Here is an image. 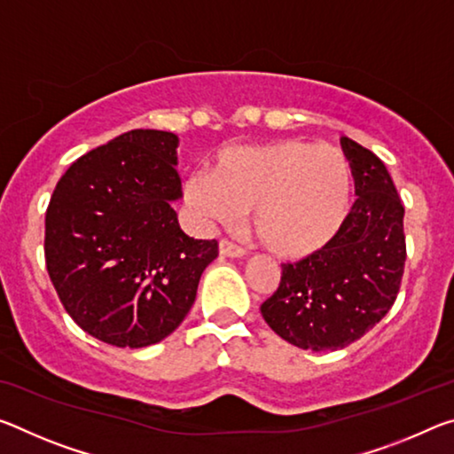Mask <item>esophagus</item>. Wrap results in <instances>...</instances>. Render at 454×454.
Masks as SVG:
<instances>
[{"label": "esophagus", "mask_w": 454, "mask_h": 454, "mask_svg": "<svg viewBox=\"0 0 454 454\" xmlns=\"http://www.w3.org/2000/svg\"><path fill=\"white\" fill-rule=\"evenodd\" d=\"M218 250L222 256H228V258H240L244 256V248H240L239 244L230 242V240H220L218 242Z\"/></svg>", "instance_id": "esophagus-1"}]
</instances>
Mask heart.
<instances>
[{"label": "heart", "mask_w": 454, "mask_h": 454, "mask_svg": "<svg viewBox=\"0 0 454 454\" xmlns=\"http://www.w3.org/2000/svg\"><path fill=\"white\" fill-rule=\"evenodd\" d=\"M184 198L201 220L232 226L253 212L256 240L286 261L327 248L349 212L351 168L331 145L280 141L222 151L214 176L196 171Z\"/></svg>", "instance_id": "heart-1"}]
</instances>
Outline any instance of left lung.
Returning <instances> with one entry per match:
<instances>
[{
	"label": "left lung",
	"instance_id": "obj_1",
	"mask_svg": "<svg viewBox=\"0 0 454 454\" xmlns=\"http://www.w3.org/2000/svg\"><path fill=\"white\" fill-rule=\"evenodd\" d=\"M356 204L321 253L283 264L261 305L269 327L301 349L333 351L359 340L394 305L404 275V206L380 157L343 137Z\"/></svg>",
	"mask_w": 454,
	"mask_h": 454
}]
</instances>
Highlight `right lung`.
Segmentation results:
<instances>
[{
	"label": "right lung",
	"mask_w": 454,
	"mask_h": 454,
	"mask_svg": "<svg viewBox=\"0 0 454 454\" xmlns=\"http://www.w3.org/2000/svg\"><path fill=\"white\" fill-rule=\"evenodd\" d=\"M177 135L135 129L89 151L56 184L46 212L50 280L74 323L114 348H147L179 327L215 240H193L182 198Z\"/></svg>",
	"instance_id": "1"
}]
</instances>
